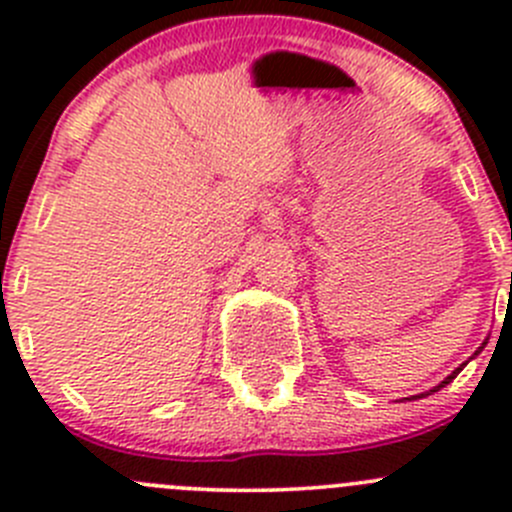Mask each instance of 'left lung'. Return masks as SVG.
<instances>
[{"instance_id":"obj_1","label":"left lung","mask_w":512,"mask_h":512,"mask_svg":"<svg viewBox=\"0 0 512 512\" xmlns=\"http://www.w3.org/2000/svg\"><path fill=\"white\" fill-rule=\"evenodd\" d=\"M485 344V342H483ZM480 349H483V347H480ZM480 349H478V352H480ZM463 369V366H458V369L456 371H453V374L451 376H446V379H443L441 381V384H438V386H433V389L431 391H426V394H421V396H428V394H433V391H438V389H443V386H446L448 384V381H453V379H456V376H458V371H461ZM421 396H416V399H421Z\"/></svg>"}]
</instances>
